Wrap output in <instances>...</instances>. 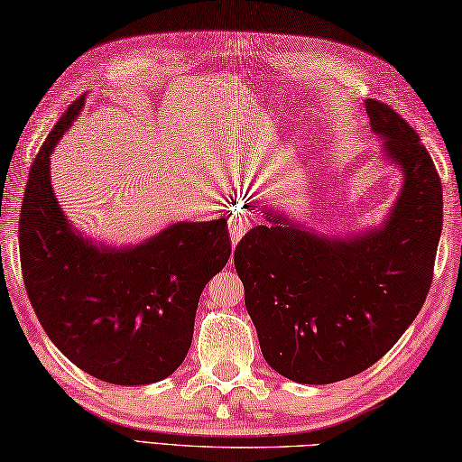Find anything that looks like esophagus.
Segmentation results:
<instances>
[{"label": "esophagus", "instance_id": "34e87169", "mask_svg": "<svg viewBox=\"0 0 462 462\" xmlns=\"http://www.w3.org/2000/svg\"><path fill=\"white\" fill-rule=\"evenodd\" d=\"M250 226H252V220L246 212H242V210L232 212V216L228 218V230H230L232 242L238 244L244 234L250 230Z\"/></svg>", "mask_w": 462, "mask_h": 462}]
</instances>
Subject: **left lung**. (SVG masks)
Returning <instances> with one entry per match:
<instances>
[{
	"mask_svg": "<svg viewBox=\"0 0 462 462\" xmlns=\"http://www.w3.org/2000/svg\"><path fill=\"white\" fill-rule=\"evenodd\" d=\"M371 129L405 172L387 224L356 240H328L266 212L234 266L260 349L280 375L328 385L365 371L423 308L443 228V186L419 134L389 105L367 99Z\"/></svg>",
	"mask_w": 462,
	"mask_h": 462,
	"instance_id": "left-lung-1",
	"label": "left lung"
}]
</instances>
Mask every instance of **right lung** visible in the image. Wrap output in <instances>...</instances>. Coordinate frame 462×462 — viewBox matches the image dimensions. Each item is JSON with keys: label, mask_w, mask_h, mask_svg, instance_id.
<instances>
[{"label": "right lung", "mask_w": 462, "mask_h": 462, "mask_svg": "<svg viewBox=\"0 0 462 462\" xmlns=\"http://www.w3.org/2000/svg\"><path fill=\"white\" fill-rule=\"evenodd\" d=\"M75 99L29 169L19 258L29 301L63 356L115 385H146L190 349L206 283L230 258L226 218L179 222L134 248H97L75 234L49 182V154L81 113Z\"/></svg>", "instance_id": "1"}]
</instances>
